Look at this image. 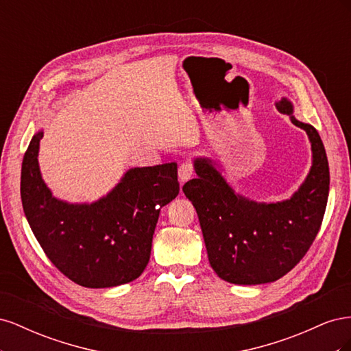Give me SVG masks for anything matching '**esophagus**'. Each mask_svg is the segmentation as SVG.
I'll use <instances>...</instances> for the list:
<instances>
[{
    "label": "esophagus",
    "instance_id": "34e87169",
    "mask_svg": "<svg viewBox=\"0 0 351 351\" xmlns=\"http://www.w3.org/2000/svg\"><path fill=\"white\" fill-rule=\"evenodd\" d=\"M195 173V167L192 161H184L182 165L178 167V178H180V183H184L187 182L189 178H192Z\"/></svg>",
    "mask_w": 351,
    "mask_h": 351
}]
</instances>
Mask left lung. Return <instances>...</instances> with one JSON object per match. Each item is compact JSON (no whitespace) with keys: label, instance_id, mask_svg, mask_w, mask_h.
<instances>
[{"label":"left lung","instance_id":"1","mask_svg":"<svg viewBox=\"0 0 351 351\" xmlns=\"http://www.w3.org/2000/svg\"><path fill=\"white\" fill-rule=\"evenodd\" d=\"M280 108L309 136L311 173L300 189L277 204H258L236 195L209 159L195 161L196 178L183 186L196 208L212 269L231 284L277 281L299 263L321 228L328 193L329 167L319 133L293 117L285 98Z\"/></svg>","mask_w":351,"mask_h":351}]
</instances>
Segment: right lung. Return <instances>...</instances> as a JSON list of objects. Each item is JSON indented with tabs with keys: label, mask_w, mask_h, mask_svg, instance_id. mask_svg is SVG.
<instances>
[{
	"label": "right lung",
	"mask_w": 351,
	"mask_h": 351,
	"mask_svg": "<svg viewBox=\"0 0 351 351\" xmlns=\"http://www.w3.org/2000/svg\"><path fill=\"white\" fill-rule=\"evenodd\" d=\"M38 132L22 164L20 195L29 226L48 259L89 289L141 277L149 262L159 210L180 192L177 164L132 168L95 204L73 205L52 196L40 177Z\"/></svg>",
	"instance_id": "add662e5"
}]
</instances>
